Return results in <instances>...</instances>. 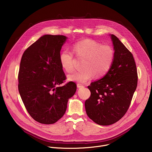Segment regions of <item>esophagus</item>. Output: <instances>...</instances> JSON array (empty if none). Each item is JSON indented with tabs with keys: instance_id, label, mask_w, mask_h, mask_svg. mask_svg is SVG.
Here are the masks:
<instances>
[{
	"instance_id": "1",
	"label": "esophagus",
	"mask_w": 152,
	"mask_h": 152,
	"mask_svg": "<svg viewBox=\"0 0 152 152\" xmlns=\"http://www.w3.org/2000/svg\"><path fill=\"white\" fill-rule=\"evenodd\" d=\"M77 88H82V87H83V85H82V84H81V83H77Z\"/></svg>"
}]
</instances>
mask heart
I'll return each mask as SVG.
<instances>
[{"label": "heart", "mask_w": 152, "mask_h": 152, "mask_svg": "<svg viewBox=\"0 0 152 152\" xmlns=\"http://www.w3.org/2000/svg\"><path fill=\"white\" fill-rule=\"evenodd\" d=\"M73 53L79 59H83L80 71L69 76L68 79L79 83H86L93 76L103 77L112 66L115 51L109 45H102L93 39H86L75 42L72 46ZM59 61L63 70L71 73L74 70L72 53L63 50L59 55Z\"/></svg>", "instance_id": "b5f03b06"}]
</instances>
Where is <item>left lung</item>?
I'll return each mask as SVG.
<instances>
[{"mask_svg":"<svg viewBox=\"0 0 152 152\" xmlns=\"http://www.w3.org/2000/svg\"><path fill=\"white\" fill-rule=\"evenodd\" d=\"M111 37L115 51L114 62L103 77L88 86L91 96L85 102L88 117L102 126L113 124L124 115L138 82L132 53L115 35Z\"/></svg>","mask_w":152,"mask_h":152,"instance_id":"obj_1","label":"left lung"}]
</instances>
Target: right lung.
Wrapping results in <instances>:
<instances>
[{
  "instance_id": "obj_1",
  "label": "right lung",
  "mask_w": 152,
  "mask_h": 152,
  "mask_svg": "<svg viewBox=\"0 0 152 152\" xmlns=\"http://www.w3.org/2000/svg\"><path fill=\"white\" fill-rule=\"evenodd\" d=\"M67 37L45 35L34 42L21 57L18 79L20 95L29 115L45 124L56 123L66 113L76 84L61 85L66 76L59 61Z\"/></svg>"
}]
</instances>
